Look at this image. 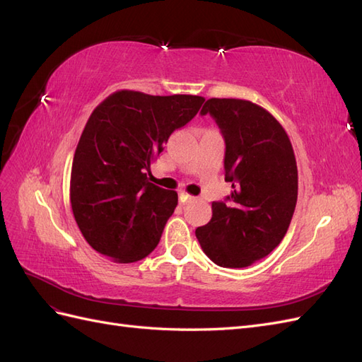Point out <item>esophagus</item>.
I'll list each match as a JSON object with an SVG mask.
<instances>
[{
  "label": "esophagus",
  "mask_w": 362,
  "mask_h": 362,
  "mask_svg": "<svg viewBox=\"0 0 362 362\" xmlns=\"http://www.w3.org/2000/svg\"><path fill=\"white\" fill-rule=\"evenodd\" d=\"M190 199H193L190 194H187V193H185V192H181V193H180V202H181V204L189 202Z\"/></svg>",
  "instance_id": "34e87169"
}]
</instances>
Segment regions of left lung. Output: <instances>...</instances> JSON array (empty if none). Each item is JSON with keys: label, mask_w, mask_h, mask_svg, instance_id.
<instances>
[{"label": "left lung", "mask_w": 362, "mask_h": 362, "mask_svg": "<svg viewBox=\"0 0 362 362\" xmlns=\"http://www.w3.org/2000/svg\"><path fill=\"white\" fill-rule=\"evenodd\" d=\"M210 115L225 139V181L233 192L213 202L211 221L196 228L205 255L240 269L267 257L287 234L298 202V166L286 129L264 108L234 98H211Z\"/></svg>", "instance_id": "obj_1"}]
</instances>
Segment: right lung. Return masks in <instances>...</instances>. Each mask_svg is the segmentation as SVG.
<instances>
[{
	"mask_svg": "<svg viewBox=\"0 0 362 362\" xmlns=\"http://www.w3.org/2000/svg\"><path fill=\"white\" fill-rule=\"evenodd\" d=\"M204 101L119 90L95 108L75 149L71 205L96 252L115 262H134L157 247L178 194L149 182L151 163Z\"/></svg>",
	"mask_w": 362,
	"mask_h": 362,
	"instance_id": "right-lung-1",
	"label": "right lung"
}]
</instances>
